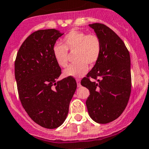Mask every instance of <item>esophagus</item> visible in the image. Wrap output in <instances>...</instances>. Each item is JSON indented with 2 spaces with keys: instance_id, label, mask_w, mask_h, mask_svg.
<instances>
[{
  "instance_id": "1",
  "label": "esophagus",
  "mask_w": 149,
  "mask_h": 149,
  "mask_svg": "<svg viewBox=\"0 0 149 149\" xmlns=\"http://www.w3.org/2000/svg\"><path fill=\"white\" fill-rule=\"evenodd\" d=\"M76 82H77V87H80V86H81V85H80V79H76Z\"/></svg>"
}]
</instances>
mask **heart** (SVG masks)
<instances>
[{
  "label": "heart",
  "instance_id": "heart-1",
  "mask_svg": "<svg viewBox=\"0 0 149 149\" xmlns=\"http://www.w3.org/2000/svg\"><path fill=\"white\" fill-rule=\"evenodd\" d=\"M63 44L57 43L52 47V55L58 64L66 67L69 61V52L74 51V63L69 65L63 72L66 77H80L88 71V65H93L100 58L102 43L95 33L71 31L62 39Z\"/></svg>",
  "mask_w": 149,
  "mask_h": 149
}]
</instances>
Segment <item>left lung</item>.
Listing matches in <instances>:
<instances>
[{
    "label": "left lung",
    "mask_w": 149,
    "mask_h": 149,
    "mask_svg": "<svg viewBox=\"0 0 149 149\" xmlns=\"http://www.w3.org/2000/svg\"><path fill=\"white\" fill-rule=\"evenodd\" d=\"M89 26L100 37L102 50L94 66L81 80L90 95L86 102L91 118L99 124L118 118L125 110L131 93L130 56L121 38L104 24ZM90 78L97 79L92 82Z\"/></svg>",
    "instance_id": "obj_1"
}]
</instances>
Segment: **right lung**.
<instances>
[{"mask_svg": "<svg viewBox=\"0 0 149 149\" xmlns=\"http://www.w3.org/2000/svg\"><path fill=\"white\" fill-rule=\"evenodd\" d=\"M63 34L54 28L35 31L22 44L15 63L21 104L31 119L47 129L64 122L77 88L72 77L57 81L61 69L52 49Z\"/></svg>", "mask_w": 149, "mask_h": 149, "instance_id": "obj_1", "label": "right lung"}]
</instances>
